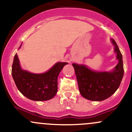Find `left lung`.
Instances as JSON below:
<instances>
[{"instance_id": "obj_1", "label": "left lung", "mask_w": 132, "mask_h": 132, "mask_svg": "<svg viewBox=\"0 0 132 132\" xmlns=\"http://www.w3.org/2000/svg\"><path fill=\"white\" fill-rule=\"evenodd\" d=\"M115 46L118 63L113 71L97 72L85 65L73 63L78 87L81 95L92 101H103L109 98L117 90L123 76L122 54L115 40L111 39Z\"/></svg>"}]
</instances>
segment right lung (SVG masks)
Returning a JSON list of instances; mask_svg holds the SVG:
<instances>
[{"instance_id":"add662e5","label":"right lung","mask_w":132,"mask_h":132,"mask_svg":"<svg viewBox=\"0 0 132 132\" xmlns=\"http://www.w3.org/2000/svg\"><path fill=\"white\" fill-rule=\"evenodd\" d=\"M67 64L59 62L46 73H31L22 69L16 53L12 66V78L19 92L27 98L34 101L49 100L56 95L57 92V77Z\"/></svg>"}]
</instances>
